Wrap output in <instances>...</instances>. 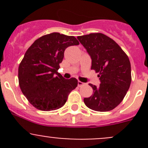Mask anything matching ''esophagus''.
Wrapping results in <instances>:
<instances>
[{
    "mask_svg": "<svg viewBox=\"0 0 148 148\" xmlns=\"http://www.w3.org/2000/svg\"><path fill=\"white\" fill-rule=\"evenodd\" d=\"M85 84H85V83L82 82H80V81L78 82V86H79V87H81V86H84V85H85Z\"/></svg>",
    "mask_w": 148,
    "mask_h": 148,
    "instance_id": "1",
    "label": "esophagus"
}]
</instances>
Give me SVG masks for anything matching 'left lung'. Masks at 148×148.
I'll list each match as a JSON object with an SVG mask.
<instances>
[{"label": "left lung", "mask_w": 148, "mask_h": 148, "mask_svg": "<svg viewBox=\"0 0 148 148\" xmlns=\"http://www.w3.org/2000/svg\"><path fill=\"white\" fill-rule=\"evenodd\" d=\"M92 58L91 69L100 79L99 87L89 84L93 95L84 99L91 110L107 112L120 104L130 86L131 65L125 52L115 41L101 33L77 37Z\"/></svg>", "instance_id": "left-lung-1"}]
</instances>
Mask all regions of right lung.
<instances>
[{
	"label": "right lung",
	"mask_w": 148,
	"mask_h": 148,
	"mask_svg": "<svg viewBox=\"0 0 148 148\" xmlns=\"http://www.w3.org/2000/svg\"><path fill=\"white\" fill-rule=\"evenodd\" d=\"M79 42L72 36L51 33L36 40L26 51L18 67L21 90L35 108L53 111L64 105L78 84L76 78L66 79L59 73L65 49Z\"/></svg>",
	"instance_id": "add662e5"
}]
</instances>
